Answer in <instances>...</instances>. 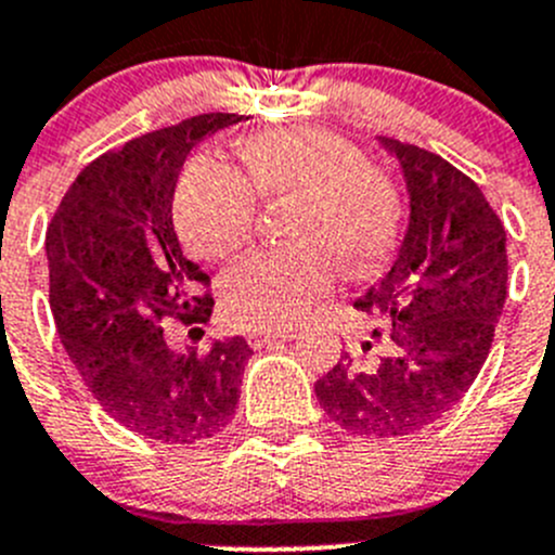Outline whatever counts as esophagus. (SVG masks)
Wrapping results in <instances>:
<instances>
[{
  "instance_id": "34e87169",
  "label": "esophagus",
  "mask_w": 555,
  "mask_h": 555,
  "mask_svg": "<svg viewBox=\"0 0 555 555\" xmlns=\"http://www.w3.org/2000/svg\"><path fill=\"white\" fill-rule=\"evenodd\" d=\"M246 339L251 348H266V345H271V341L293 339V331H251Z\"/></svg>"
}]
</instances>
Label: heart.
<instances>
[{"label": "heart", "mask_w": 555, "mask_h": 555, "mask_svg": "<svg viewBox=\"0 0 555 555\" xmlns=\"http://www.w3.org/2000/svg\"><path fill=\"white\" fill-rule=\"evenodd\" d=\"M243 178L224 160L196 155L175 191V224L207 260L248 246L257 202L293 205L284 227L289 248L254 254L221 284L227 320L248 331L301 323L345 276H370L400 241V191L370 167L356 144L320 128H282L246 137L237 147Z\"/></svg>", "instance_id": "heart-1"}]
</instances>
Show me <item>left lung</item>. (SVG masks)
<instances>
[{
	"label": "left lung",
	"instance_id": "left-lung-1",
	"mask_svg": "<svg viewBox=\"0 0 555 555\" xmlns=\"http://www.w3.org/2000/svg\"><path fill=\"white\" fill-rule=\"evenodd\" d=\"M411 191L400 257L353 304L372 339L314 383L331 422L361 438H402L447 416L479 375L504 312L506 232L479 185L447 158L383 137Z\"/></svg>",
	"mask_w": 555,
	"mask_h": 555
}]
</instances>
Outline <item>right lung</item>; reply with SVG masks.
I'll list each match as a JSON object with an SVG mask.
<instances>
[{
    "label": "right lung",
    "mask_w": 555,
    "mask_h": 555,
    "mask_svg": "<svg viewBox=\"0 0 555 555\" xmlns=\"http://www.w3.org/2000/svg\"><path fill=\"white\" fill-rule=\"evenodd\" d=\"M196 114L108 150L70 183L46 232L56 334L98 405L160 443H196L230 424L251 348L243 336L175 350L164 323L189 334L214 312L210 276L180 248L178 175L196 142L241 122Z\"/></svg>",
    "instance_id": "1"
}]
</instances>
